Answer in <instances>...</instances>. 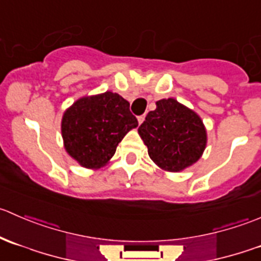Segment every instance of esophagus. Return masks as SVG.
Wrapping results in <instances>:
<instances>
[{
    "instance_id": "obj_1",
    "label": "esophagus",
    "mask_w": 261,
    "mask_h": 261,
    "mask_svg": "<svg viewBox=\"0 0 261 261\" xmlns=\"http://www.w3.org/2000/svg\"><path fill=\"white\" fill-rule=\"evenodd\" d=\"M144 120H145V116H144V115L139 116V117H138V122H139V125H141V123L144 122Z\"/></svg>"
}]
</instances>
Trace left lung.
Masks as SVG:
<instances>
[{"mask_svg": "<svg viewBox=\"0 0 261 261\" xmlns=\"http://www.w3.org/2000/svg\"><path fill=\"white\" fill-rule=\"evenodd\" d=\"M149 156L164 172L178 173L201 159L207 145L203 121L174 98L156 101L138 130Z\"/></svg>", "mask_w": 261, "mask_h": 261, "instance_id": "8db88e82", "label": "left lung"}]
</instances>
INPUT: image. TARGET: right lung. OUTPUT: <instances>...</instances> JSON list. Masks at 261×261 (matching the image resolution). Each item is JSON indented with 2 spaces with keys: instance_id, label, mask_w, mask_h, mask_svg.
Masks as SVG:
<instances>
[{
  "instance_id": "add662e5",
  "label": "right lung",
  "mask_w": 261,
  "mask_h": 261,
  "mask_svg": "<svg viewBox=\"0 0 261 261\" xmlns=\"http://www.w3.org/2000/svg\"><path fill=\"white\" fill-rule=\"evenodd\" d=\"M135 127L138 120L130 112V103L110 91L81 97L62 117L65 151L87 169L105 167L123 136Z\"/></svg>"
}]
</instances>
